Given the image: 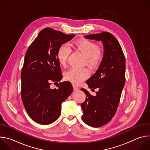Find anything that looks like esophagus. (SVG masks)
Returning a JSON list of instances; mask_svg holds the SVG:
<instances>
[{
	"mask_svg": "<svg viewBox=\"0 0 150 150\" xmlns=\"http://www.w3.org/2000/svg\"><path fill=\"white\" fill-rule=\"evenodd\" d=\"M73 88H74V90H79V87H78L77 85H73Z\"/></svg>",
	"mask_w": 150,
	"mask_h": 150,
	"instance_id": "esophagus-1",
	"label": "esophagus"
}]
</instances>
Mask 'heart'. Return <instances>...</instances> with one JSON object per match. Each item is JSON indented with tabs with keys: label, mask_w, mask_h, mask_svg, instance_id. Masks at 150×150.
Instances as JSON below:
<instances>
[{
	"label": "heart",
	"mask_w": 150,
	"mask_h": 150,
	"mask_svg": "<svg viewBox=\"0 0 150 150\" xmlns=\"http://www.w3.org/2000/svg\"><path fill=\"white\" fill-rule=\"evenodd\" d=\"M75 48L86 57V63L91 67L97 66L102 59V52L94 42L85 39L76 41L74 43ZM70 53V49L68 45L60 46L57 52V59L62 65L66 63ZM90 72L86 68H72L65 74L67 80L75 84H79L89 76Z\"/></svg>",
	"instance_id": "1"
}]
</instances>
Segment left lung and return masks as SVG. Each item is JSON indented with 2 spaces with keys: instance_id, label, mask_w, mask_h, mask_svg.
I'll list each match as a JSON object with an SVG mask.
<instances>
[{
  "instance_id": "obj_1",
  "label": "left lung",
  "mask_w": 150,
  "mask_h": 150,
  "mask_svg": "<svg viewBox=\"0 0 150 150\" xmlns=\"http://www.w3.org/2000/svg\"><path fill=\"white\" fill-rule=\"evenodd\" d=\"M84 38L101 41L104 49L98 69L86 81L90 88H98L96 96L81 88L87 96L81 105L82 119L87 125L97 127L108 123L116 113L125 83V57L119 41L109 33L87 35Z\"/></svg>"
}]
</instances>
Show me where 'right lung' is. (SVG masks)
<instances>
[{
    "label": "right lung",
    "instance_id": "add662e5",
    "mask_svg": "<svg viewBox=\"0 0 150 150\" xmlns=\"http://www.w3.org/2000/svg\"><path fill=\"white\" fill-rule=\"evenodd\" d=\"M75 35L45 28L26 52L21 71V98L29 116L38 123L48 125L56 120L62 103L73 91L69 81L60 83L58 89H52L50 83L62 78L57 59L59 47Z\"/></svg>",
    "mask_w": 150,
    "mask_h": 150
}]
</instances>
